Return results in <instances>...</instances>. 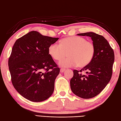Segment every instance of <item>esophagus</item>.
Segmentation results:
<instances>
[{
    "label": "esophagus",
    "instance_id": "1",
    "mask_svg": "<svg viewBox=\"0 0 121 121\" xmlns=\"http://www.w3.org/2000/svg\"><path fill=\"white\" fill-rule=\"evenodd\" d=\"M65 70V68H60V73H63Z\"/></svg>",
    "mask_w": 121,
    "mask_h": 121
}]
</instances>
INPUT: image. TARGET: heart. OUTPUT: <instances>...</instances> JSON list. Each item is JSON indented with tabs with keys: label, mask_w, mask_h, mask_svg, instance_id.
<instances>
[{
	"label": "heart",
	"mask_w": 121,
	"mask_h": 121,
	"mask_svg": "<svg viewBox=\"0 0 121 121\" xmlns=\"http://www.w3.org/2000/svg\"><path fill=\"white\" fill-rule=\"evenodd\" d=\"M95 48L92 42L81 36H69L63 39L60 44L55 42L48 48V53L54 60H60L67 55L68 57L59 62L63 67L78 65L83 67L88 65L94 57Z\"/></svg>",
	"instance_id": "heart-1"
}]
</instances>
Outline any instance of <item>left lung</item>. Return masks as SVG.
I'll return each mask as SVG.
<instances>
[{"instance_id": "left-lung-1", "label": "left lung", "mask_w": 121, "mask_h": 121, "mask_svg": "<svg viewBox=\"0 0 121 121\" xmlns=\"http://www.w3.org/2000/svg\"><path fill=\"white\" fill-rule=\"evenodd\" d=\"M90 36L95 48L92 61L79 71L73 70V76L70 81L72 92L81 98L95 97L104 89L112 75L114 53L108 41L103 36L92 32L77 34ZM86 71V74L81 73Z\"/></svg>"}]
</instances>
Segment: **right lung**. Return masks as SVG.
I'll use <instances>...</instances> for the list:
<instances>
[{
  "instance_id": "right-lung-1",
  "label": "right lung",
  "mask_w": 121,
  "mask_h": 121,
  "mask_svg": "<svg viewBox=\"0 0 121 121\" xmlns=\"http://www.w3.org/2000/svg\"><path fill=\"white\" fill-rule=\"evenodd\" d=\"M59 38L33 31L18 39L8 60L11 82L16 90L31 101H43L50 97L60 73L48 53V48Z\"/></svg>"
}]
</instances>
